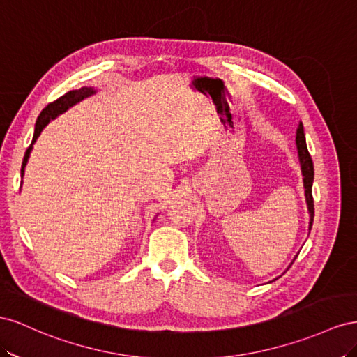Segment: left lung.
Listing matches in <instances>:
<instances>
[{
    "label": "left lung",
    "mask_w": 357,
    "mask_h": 357,
    "mask_svg": "<svg viewBox=\"0 0 357 357\" xmlns=\"http://www.w3.org/2000/svg\"><path fill=\"white\" fill-rule=\"evenodd\" d=\"M296 146H298V155H299V162H301V170H302V176H303V188H305V199H307V206L310 212V230L312 227V221H314V200H312V181H314V165L311 155L307 148V140H305V133H303V126L302 122L298 127L296 131ZM296 259V257H294ZM294 261V260H293ZM291 261V264H293ZM290 264V266H291Z\"/></svg>",
    "instance_id": "obj_1"
}]
</instances>
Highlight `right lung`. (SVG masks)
<instances>
[{
  "mask_svg": "<svg viewBox=\"0 0 357 357\" xmlns=\"http://www.w3.org/2000/svg\"><path fill=\"white\" fill-rule=\"evenodd\" d=\"M93 94H96V89H94V88H86V86L80 88V89H75V91H68V93H66L64 96H61L58 100L52 101V103H49V105L42 110V114L38 115V118H37V121H36V130H34L33 142H31V145H29V148H28L26 152H25V157H24V161H22V169H20V176H24L25 166H26V162H28L29 154H31V151H33L34 142L37 140V137L40 136V133H42L43 128L49 124L50 119H55L58 115L64 114V112H66L68 107L75 106L76 103H79L80 100H84V98H86V97H89V96H93Z\"/></svg>",
  "mask_w": 357,
  "mask_h": 357,
  "instance_id": "1",
  "label": "right lung"
}]
</instances>
